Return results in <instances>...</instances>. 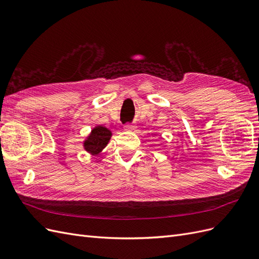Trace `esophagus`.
<instances>
[{
  "label": "esophagus",
  "instance_id": "obj_1",
  "mask_svg": "<svg viewBox=\"0 0 259 259\" xmlns=\"http://www.w3.org/2000/svg\"><path fill=\"white\" fill-rule=\"evenodd\" d=\"M124 130L125 131H135L136 130V125H134V124H125L124 125Z\"/></svg>",
  "mask_w": 259,
  "mask_h": 259
}]
</instances>
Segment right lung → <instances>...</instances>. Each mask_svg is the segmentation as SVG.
Instances as JSON below:
<instances>
[{"mask_svg": "<svg viewBox=\"0 0 259 259\" xmlns=\"http://www.w3.org/2000/svg\"><path fill=\"white\" fill-rule=\"evenodd\" d=\"M111 137L112 132L110 130L103 125H97L83 140L84 150L92 155H97L107 147Z\"/></svg>", "mask_w": 259, "mask_h": 259, "instance_id": "1", "label": "right lung"}]
</instances>
